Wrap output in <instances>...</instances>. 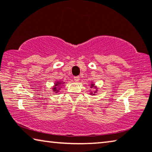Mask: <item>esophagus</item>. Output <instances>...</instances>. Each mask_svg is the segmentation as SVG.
Instances as JSON below:
<instances>
[{
	"mask_svg": "<svg viewBox=\"0 0 152 152\" xmlns=\"http://www.w3.org/2000/svg\"><path fill=\"white\" fill-rule=\"evenodd\" d=\"M74 80H75V81H76V82H77V81H79V76L74 77Z\"/></svg>",
	"mask_w": 152,
	"mask_h": 152,
	"instance_id": "esophagus-1",
	"label": "esophagus"
}]
</instances>
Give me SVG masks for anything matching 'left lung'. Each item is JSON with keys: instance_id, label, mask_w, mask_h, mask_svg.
<instances>
[{"instance_id": "8db88e82", "label": "left lung", "mask_w": 152, "mask_h": 152, "mask_svg": "<svg viewBox=\"0 0 152 152\" xmlns=\"http://www.w3.org/2000/svg\"><path fill=\"white\" fill-rule=\"evenodd\" d=\"M93 87H94V83H92V84H90V88H92ZM96 88V87H95ZM91 93V94H94H94H92V92H90ZM95 93V92H94Z\"/></svg>"}]
</instances>
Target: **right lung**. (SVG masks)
I'll return each instance as SVG.
<instances>
[{"label":"right lung","instance_id":"add662e5","mask_svg":"<svg viewBox=\"0 0 152 152\" xmlns=\"http://www.w3.org/2000/svg\"><path fill=\"white\" fill-rule=\"evenodd\" d=\"M64 82H63V81H56V82L54 83V86H53V88H52L53 92H55V93H57L58 92H59L60 89L61 88L60 87H61L62 84H64Z\"/></svg>","mask_w":152,"mask_h":152}]
</instances>
